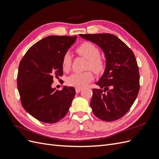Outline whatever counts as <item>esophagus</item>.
Segmentation results:
<instances>
[{
  "label": "esophagus",
  "mask_w": 159,
  "mask_h": 159,
  "mask_svg": "<svg viewBox=\"0 0 159 159\" xmlns=\"http://www.w3.org/2000/svg\"><path fill=\"white\" fill-rule=\"evenodd\" d=\"M76 93H79L80 92V91H82V88H78V87H76Z\"/></svg>",
  "instance_id": "34e87169"
}]
</instances>
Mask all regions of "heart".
Segmentation results:
<instances>
[{
    "label": "heart",
    "mask_w": 159,
    "mask_h": 159,
    "mask_svg": "<svg viewBox=\"0 0 159 159\" xmlns=\"http://www.w3.org/2000/svg\"><path fill=\"white\" fill-rule=\"evenodd\" d=\"M76 52L88 60L87 69L92 70L97 74L102 72L104 68V61L100 57V50L97 46L91 42H83L77 47ZM72 57L69 52H67L64 55L62 59L63 70L67 72L70 69ZM93 79V74L89 71L74 73L67 77V83L70 86L83 88L87 83L92 81Z\"/></svg>",
    "instance_id": "heart-1"
}]
</instances>
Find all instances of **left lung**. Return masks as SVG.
<instances>
[{
  "mask_svg": "<svg viewBox=\"0 0 159 159\" xmlns=\"http://www.w3.org/2000/svg\"><path fill=\"white\" fill-rule=\"evenodd\" d=\"M102 50L106 68L93 89L91 108L99 119L112 121L126 114L137 98L139 90V73L133 52L110 33L80 34ZM103 89L102 90V89Z\"/></svg>",
  "mask_w": 159,
  "mask_h": 159,
  "instance_id": "8db88e82",
  "label": "left lung"
}]
</instances>
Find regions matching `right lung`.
Returning a JSON list of instances; mask_svg holds the SVG:
<instances>
[{"label": "right lung", "mask_w": 159, "mask_h": 159, "mask_svg": "<svg viewBox=\"0 0 159 159\" xmlns=\"http://www.w3.org/2000/svg\"><path fill=\"white\" fill-rule=\"evenodd\" d=\"M77 36L50 35L30 48L20 63L17 83L24 109L38 120L54 124L65 117L75 96L73 87L52 88L61 76L62 59Z\"/></svg>", "instance_id": "right-lung-1"}]
</instances>
